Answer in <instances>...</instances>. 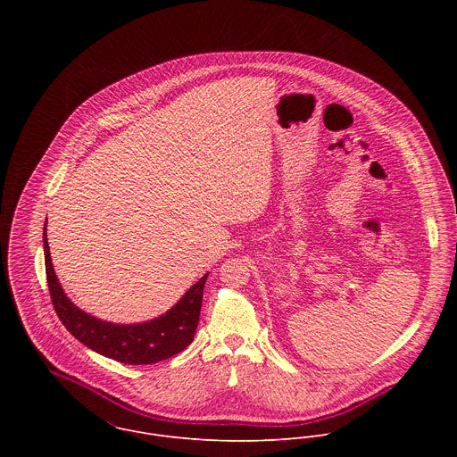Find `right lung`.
I'll return each instance as SVG.
<instances>
[{
    "mask_svg": "<svg viewBox=\"0 0 457 457\" xmlns=\"http://www.w3.org/2000/svg\"><path fill=\"white\" fill-rule=\"evenodd\" d=\"M46 228L47 221L44 227V253L51 301L62 324L82 345L118 362L154 364L183 352L194 341L207 274L196 281L170 312L151 322L135 326L102 322L80 312L66 297L53 269Z\"/></svg>",
    "mask_w": 457,
    "mask_h": 457,
    "instance_id": "obj_1",
    "label": "right lung"
}]
</instances>
